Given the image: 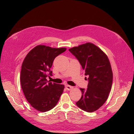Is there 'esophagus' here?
<instances>
[{
  "mask_svg": "<svg viewBox=\"0 0 134 134\" xmlns=\"http://www.w3.org/2000/svg\"><path fill=\"white\" fill-rule=\"evenodd\" d=\"M65 88L68 91H70L71 90L72 88H73V87H72V86H69V85H66L65 86Z\"/></svg>",
  "mask_w": 134,
  "mask_h": 134,
  "instance_id": "esophagus-1",
  "label": "esophagus"
}]
</instances>
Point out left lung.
<instances>
[{
  "label": "left lung",
  "instance_id": "left-lung-1",
  "mask_svg": "<svg viewBox=\"0 0 134 134\" xmlns=\"http://www.w3.org/2000/svg\"><path fill=\"white\" fill-rule=\"evenodd\" d=\"M78 60L85 75H88L87 90L80 88L82 97L76 106L82 110L92 112L107 100L111 91L113 73L106 54L93 43L88 42L69 49Z\"/></svg>",
  "mask_w": 134,
  "mask_h": 134
}]
</instances>
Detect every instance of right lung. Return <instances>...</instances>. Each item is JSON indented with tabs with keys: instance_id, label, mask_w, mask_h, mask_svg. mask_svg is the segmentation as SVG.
Here are the masks:
<instances>
[{
	"instance_id": "right-lung-1",
	"label": "right lung",
	"mask_w": 134,
	"mask_h": 134,
	"mask_svg": "<svg viewBox=\"0 0 134 134\" xmlns=\"http://www.w3.org/2000/svg\"><path fill=\"white\" fill-rule=\"evenodd\" d=\"M66 50L38 45L23 60L20 78L22 89L28 102L38 111L53 108L64 91V85L48 82L46 77L52 75L50 68L55 58Z\"/></svg>"
}]
</instances>
